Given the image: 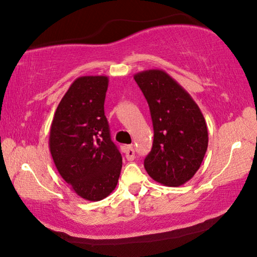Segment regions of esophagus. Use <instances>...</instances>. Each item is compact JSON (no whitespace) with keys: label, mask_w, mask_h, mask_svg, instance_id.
Wrapping results in <instances>:
<instances>
[{"label":"esophagus","mask_w":257,"mask_h":257,"mask_svg":"<svg viewBox=\"0 0 257 257\" xmlns=\"http://www.w3.org/2000/svg\"><path fill=\"white\" fill-rule=\"evenodd\" d=\"M124 153H125V158H127L128 161H133L134 159H135V151H134L133 145L125 146Z\"/></svg>","instance_id":"obj_1"}]
</instances>
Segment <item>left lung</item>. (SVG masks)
<instances>
[{"instance_id": "left-lung-1", "label": "left lung", "mask_w": 257, "mask_h": 257, "mask_svg": "<svg viewBox=\"0 0 257 257\" xmlns=\"http://www.w3.org/2000/svg\"><path fill=\"white\" fill-rule=\"evenodd\" d=\"M134 79L148 100L154 137L144 167L154 181L180 186L200 168L208 129L190 93L162 70L137 73Z\"/></svg>"}]
</instances>
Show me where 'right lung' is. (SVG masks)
Masks as SVG:
<instances>
[{
  "mask_svg": "<svg viewBox=\"0 0 257 257\" xmlns=\"http://www.w3.org/2000/svg\"><path fill=\"white\" fill-rule=\"evenodd\" d=\"M107 87V76L77 77L56 109L49 136L60 176L72 191L89 201L109 195L122 167L104 112Z\"/></svg>",
  "mask_w": 257,
  "mask_h": 257,
  "instance_id": "1",
  "label": "right lung"
}]
</instances>
